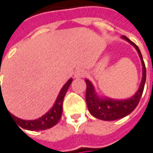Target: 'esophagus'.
<instances>
[{"mask_svg":"<svg viewBox=\"0 0 153 153\" xmlns=\"http://www.w3.org/2000/svg\"><path fill=\"white\" fill-rule=\"evenodd\" d=\"M85 76V72L82 70H77L75 72V77L76 78H82Z\"/></svg>","mask_w":153,"mask_h":153,"instance_id":"obj_1","label":"esophagus"}]
</instances>
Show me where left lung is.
Segmentation results:
<instances>
[{
  "mask_svg": "<svg viewBox=\"0 0 153 153\" xmlns=\"http://www.w3.org/2000/svg\"><path fill=\"white\" fill-rule=\"evenodd\" d=\"M122 38L132 45L137 51L143 66V77L138 90L136 91V93L129 98L121 100L99 96L95 90V87L91 82L88 79H85V82L87 83L86 102L88 111L96 118L101 119L103 121H114L123 118L130 114L138 105L146 82V66L138 46L125 36H123Z\"/></svg>",
  "mask_w": 153,
  "mask_h": 153,
  "instance_id": "left-lung-1",
  "label": "left lung"
}]
</instances>
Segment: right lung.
<instances>
[{"mask_svg": "<svg viewBox=\"0 0 153 153\" xmlns=\"http://www.w3.org/2000/svg\"><path fill=\"white\" fill-rule=\"evenodd\" d=\"M72 82V78H70L66 84L62 87L59 92L57 97L56 99L54 105L46 113L42 116L41 117L35 120H23L16 117L13 114L10 115L11 118H13L14 122L17 123L19 127H22L23 129L26 130H30V131H42V130H46L48 128L52 127L55 125H56L57 123L60 121V119L62 117V103L63 99L65 97L66 91L68 90V88L70 87L71 83ZM3 100V97H1V102ZM4 101V100H3ZM5 103V102H4Z\"/></svg>", "mask_w": 153, "mask_h": 153, "instance_id": "add662e5", "label": "right lung"}]
</instances>
